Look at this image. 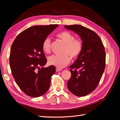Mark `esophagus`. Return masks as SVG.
I'll list each match as a JSON object with an SVG mask.
<instances>
[{"label": "esophagus", "instance_id": "esophagus-1", "mask_svg": "<svg viewBox=\"0 0 120 120\" xmlns=\"http://www.w3.org/2000/svg\"><path fill=\"white\" fill-rule=\"evenodd\" d=\"M61 70H62V69H59V68H56V72H59V71H60Z\"/></svg>", "mask_w": 120, "mask_h": 120}]
</instances>
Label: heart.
I'll list each match as a JSON object with an SVG mask.
<instances>
[{
    "instance_id": "heart-1",
    "label": "heart",
    "mask_w": 120,
    "mask_h": 120,
    "mask_svg": "<svg viewBox=\"0 0 120 120\" xmlns=\"http://www.w3.org/2000/svg\"><path fill=\"white\" fill-rule=\"evenodd\" d=\"M56 36L66 44L64 47L63 56L53 55L48 59V63L50 65L56 67L57 68H63L68 65L70 62V57L76 59L78 57L83 49L82 40L75 38L74 35L68 31H62L57 33ZM43 50L45 52L48 53L50 51V41L46 38L42 43Z\"/></svg>"
}]
</instances>
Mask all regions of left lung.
<instances>
[{"instance_id":"left-lung-1","label":"left lung","mask_w":120,"mask_h":120,"mask_svg":"<svg viewBox=\"0 0 120 120\" xmlns=\"http://www.w3.org/2000/svg\"><path fill=\"white\" fill-rule=\"evenodd\" d=\"M64 27L78 34L83 43L81 52L69 67L71 77L68 88L76 96H85L96 88L104 72L105 47L98 35L90 29L80 25Z\"/></svg>"}]
</instances>
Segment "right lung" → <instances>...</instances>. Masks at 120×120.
<instances>
[{
  "instance_id": "obj_1",
  "label": "right lung",
  "mask_w": 120,
  "mask_h": 120,
  "mask_svg": "<svg viewBox=\"0 0 120 120\" xmlns=\"http://www.w3.org/2000/svg\"><path fill=\"white\" fill-rule=\"evenodd\" d=\"M58 26L31 27L19 34L11 45L9 64L12 75L18 86L28 96L39 97L49 88L56 68L53 66L43 67L47 60L42 45L48 35Z\"/></svg>"
}]
</instances>
